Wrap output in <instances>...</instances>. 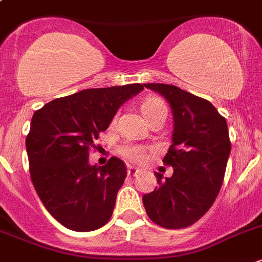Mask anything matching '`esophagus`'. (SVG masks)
Listing matches in <instances>:
<instances>
[{
  "label": "esophagus",
  "mask_w": 262,
  "mask_h": 262,
  "mask_svg": "<svg viewBox=\"0 0 262 262\" xmlns=\"http://www.w3.org/2000/svg\"><path fill=\"white\" fill-rule=\"evenodd\" d=\"M139 172H141V170L137 169V168H134V167H128V174H129V176H133V177H137V176L139 174Z\"/></svg>",
  "instance_id": "esophagus-1"
}]
</instances>
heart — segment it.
Masks as SVG:
<instances>
[{
	"label": "heart",
	"instance_id": "heart-1",
	"mask_svg": "<svg viewBox=\"0 0 262 262\" xmlns=\"http://www.w3.org/2000/svg\"><path fill=\"white\" fill-rule=\"evenodd\" d=\"M141 110L142 114L145 115L146 119H150L154 115L159 114L161 111H168L167 106L160 98L158 97H147L143 99L142 104H141ZM120 152L126 160L133 161V163H143L146 160V152L145 148L137 145H125L120 148Z\"/></svg>",
	"mask_w": 262,
	"mask_h": 262
}]
</instances>
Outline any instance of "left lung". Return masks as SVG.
<instances>
[{
  "instance_id": "1",
  "label": "left lung",
  "mask_w": 262,
  "mask_h": 262,
  "mask_svg": "<svg viewBox=\"0 0 262 262\" xmlns=\"http://www.w3.org/2000/svg\"><path fill=\"white\" fill-rule=\"evenodd\" d=\"M169 102L174 119L172 146L163 159L172 177L156 173L159 187L142 196L147 216L165 229L195 224L222 186L231 143L226 120L204 98L168 84H145Z\"/></svg>"
}]
</instances>
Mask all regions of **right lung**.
<instances>
[{
  "label": "right lung",
  "instance_id": "right-lung-1",
  "mask_svg": "<svg viewBox=\"0 0 262 262\" xmlns=\"http://www.w3.org/2000/svg\"><path fill=\"white\" fill-rule=\"evenodd\" d=\"M142 84L85 89L57 98L33 114L26 138L29 173L49 213L73 231L97 230L108 222L126 177L123 160L89 164L94 141L120 106Z\"/></svg>",
  "mask_w": 262,
  "mask_h": 262
}]
</instances>
